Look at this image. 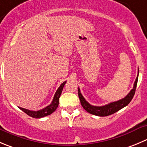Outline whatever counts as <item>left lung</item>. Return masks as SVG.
<instances>
[{
    "label": "left lung",
    "mask_w": 147,
    "mask_h": 147,
    "mask_svg": "<svg viewBox=\"0 0 147 147\" xmlns=\"http://www.w3.org/2000/svg\"><path fill=\"white\" fill-rule=\"evenodd\" d=\"M138 78H139V70H138V75L136 77L134 84L133 89L130 91V92L124 98L119 100L118 101H115V102H110V103L102 105V106H95V105H90L89 102H88L85 100L84 97L81 94L80 90L78 88V96H79L81 105H82V106L83 107V108L87 112L92 115H95V116H107L113 114V113L119 111V110H121V108H124L125 106H126L131 102V100H132L135 94V91H136Z\"/></svg>",
    "instance_id": "obj_1"
}]
</instances>
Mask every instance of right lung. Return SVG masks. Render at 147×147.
Segmentation results:
<instances>
[{
  "label": "right lung",
  "instance_id": "add662e5",
  "mask_svg": "<svg viewBox=\"0 0 147 147\" xmlns=\"http://www.w3.org/2000/svg\"><path fill=\"white\" fill-rule=\"evenodd\" d=\"M67 81H65L64 82H62V85L59 87V88L57 89V90L56 91L55 94V96H54L53 100L51 102L50 105H49L48 106H47L46 108H43L42 110H39L37 111H30V110L26 109V108H21V107H18L21 111L24 112V113H26L28 116H31L32 118H35V119H40V118L45 117V116H49V115L52 114L53 112H55L56 111V109L57 108L58 105H59V97H60L61 93H62V89H63L64 86H65V83H66Z\"/></svg>",
  "mask_w": 147,
  "mask_h": 147
}]
</instances>
